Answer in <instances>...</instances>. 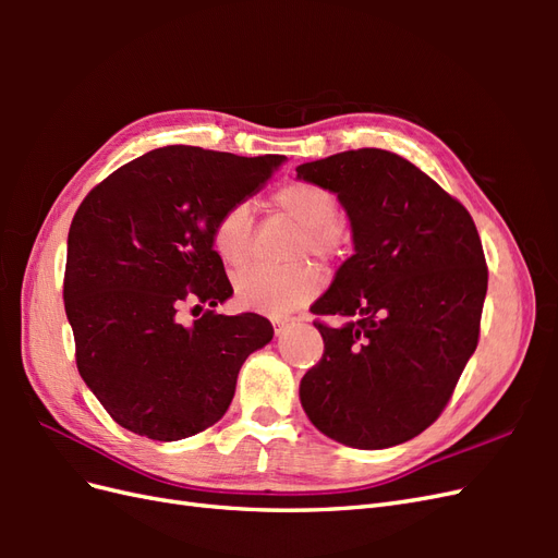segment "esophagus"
Wrapping results in <instances>:
<instances>
[{"label": "esophagus", "mask_w": 558, "mask_h": 558, "mask_svg": "<svg viewBox=\"0 0 558 558\" xmlns=\"http://www.w3.org/2000/svg\"><path fill=\"white\" fill-rule=\"evenodd\" d=\"M286 328H289V326H286V324H277V326H275V332H277V337H281V335L286 332Z\"/></svg>", "instance_id": "esophagus-1"}]
</instances>
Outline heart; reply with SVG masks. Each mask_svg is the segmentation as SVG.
<instances>
[{
    "label": "heart",
    "instance_id": "heart-1",
    "mask_svg": "<svg viewBox=\"0 0 558 558\" xmlns=\"http://www.w3.org/2000/svg\"><path fill=\"white\" fill-rule=\"evenodd\" d=\"M275 207L305 228L295 256H312L328 260L337 248V230L342 223V209L337 195L312 181H291L281 185L272 197ZM211 246L216 256L228 267H242L251 253V214L244 205H232L216 218L211 228ZM234 298L240 305L286 316L305 307L320 289V277L307 263L291 267H248L232 281Z\"/></svg>",
    "mask_w": 558,
    "mask_h": 558
}]
</instances>
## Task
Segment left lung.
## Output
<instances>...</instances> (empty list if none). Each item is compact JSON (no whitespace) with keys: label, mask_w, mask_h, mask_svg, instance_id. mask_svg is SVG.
I'll return each instance as SVG.
<instances>
[{"label":"left lung","mask_w":558,"mask_h":558,"mask_svg":"<svg viewBox=\"0 0 558 558\" xmlns=\"http://www.w3.org/2000/svg\"><path fill=\"white\" fill-rule=\"evenodd\" d=\"M295 172L337 195L353 240L312 305L344 324H314L326 349L300 381L302 410L347 447L408 442L440 416L477 349L488 281L477 228L391 150H344Z\"/></svg>","instance_id":"1"}]
</instances>
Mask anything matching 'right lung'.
<instances>
[{"mask_svg": "<svg viewBox=\"0 0 558 558\" xmlns=\"http://www.w3.org/2000/svg\"><path fill=\"white\" fill-rule=\"evenodd\" d=\"M283 160L162 146L81 202L66 238L64 312L78 373L118 426L174 442L228 412L240 367L275 330L258 314L214 312L232 286L211 228ZM183 304L208 312L183 325Z\"/></svg>", "mask_w": 558, "mask_h": 558, "instance_id": "add662e5", "label": "right lung"}]
</instances>
